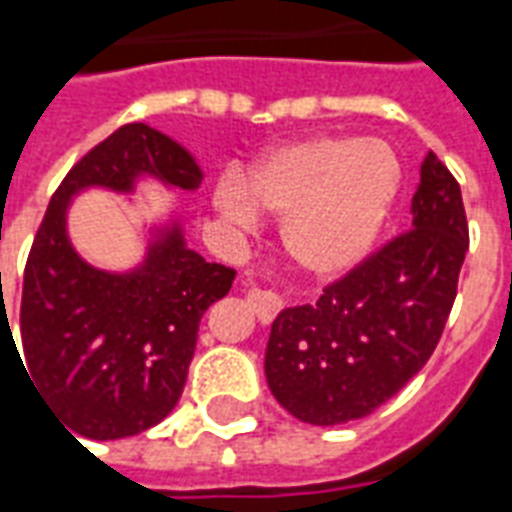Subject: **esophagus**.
<instances>
[{
    "label": "esophagus",
    "instance_id": "34e87169",
    "mask_svg": "<svg viewBox=\"0 0 512 512\" xmlns=\"http://www.w3.org/2000/svg\"><path fill=\"white\" fill-rule=\"evenodd\" d=\"M247 303L249 308L255 311L257 322H263V325H268V322H273V317L282 311V298L276 295V292L271 290H257V287H252V290L247 292Z\"/></svg>",
    "mask_w": 512,
    "mask_h": 512
}]
</instances>
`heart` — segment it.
Here are the masks:
<instances>
[{
    "mask_svg": "<svg viewBox=\"0 0 512 512\" xmlns=\"http://www.w3.org/2000/svg\"><path fill=\"white\" fill-rule=\"evenodd\" d=\"M400 190V163L381 142L308 136L284 144L222 182L214 209L230 228L252 230L255 212L284 217L282 247L311 279H335L368 255Z\"/></svg>",
    "mask_w": 512,
    "mask_h": 512,
    "instance_id": "heart-1",
    "label": "heart"
}]
</instances>
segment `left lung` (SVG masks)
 Here are the masks:
<instances>
[{
	"label": "left lung",
	"mask_w": 512,
	"mask_h": 512,
	"mask_svg": "<svg viewBox=\"0 0 512 512\" xmlns=\"http://www.w3.org/2000/svg\"><path fill=\"white\" fill-rule=\"evenodd\" d=\"M411 230L306 306L273 319L265 378L282 408L317 427L362 419L395 397L438 346L470 247L462 190L427 152Z\"/></svg>",
	"instance_id": "obj_1"
}]
</instances>
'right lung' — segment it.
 Here are the masks:
<instances>
[{"label": "right lung", "mask_w": 512, "mask_h": 512, "mask_svg": "<svg viewBox=\"0 0 512 512\" xmlns=\"http://www.w3.org/2000/svg\"><path fill=\"white\" fill-rule=\"evenodd\" d=\"M142 177L198 190L204 171L155 128H117L58 185L23 271V370L61 424L88 440L139 435L169 416L201 317L236 279L233 268L187 247L177 220L152 230L134 271H101L74 252L66 233L74 195L88 187L134 193Z\"/></svg>", "instance_id": "right-lung-1"}]
</instances>
